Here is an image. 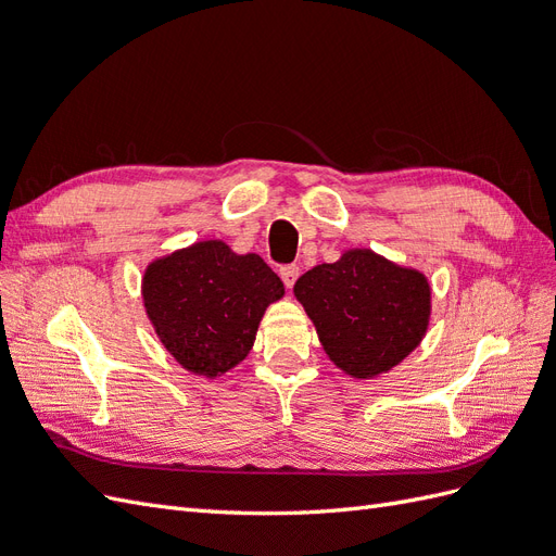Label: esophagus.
I'll return each instance as SVG.
<instances>
[{
	"mask_svg": "<svg viewBox=\"0 0 556 556\" xmlns=\"http://www.w3.org/2000/svg\"><path fill=\"white\" fill-rule=\"evenodd\" d=\"M299 271H301V268H299L296 264H288V266L280 268V278H282V282H285V288L292 290V285H294L296 278H299Z\"/></svg>",
	"mask_w": 556,
	"mask_h": 556,
	"instance_id": "34e87169",
	"label": "esophagus"
}]
</instances>
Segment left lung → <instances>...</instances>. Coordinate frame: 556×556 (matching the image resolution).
<instances>
[{
	"instance_id": "obj_1",
	"label": "left lung",
	"mask_w": 556,
	"mask_h": 556,
	"mask_svg": "<svg viewBox=\"0 0 556 556\" xmlns=\"http://www.w3.org/2000/svg\"><path fill=\"white\" fill-rule=\"evenodd\" d=\"M327 357L343 374L374 380L422 343L431 323V285L371 248H345L333 264H317L294 285Z\"/></svg>"
}]
</instances>
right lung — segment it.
Returning <instances> with one entry per match:
<instances>
[{"label":"right lung","mask_w":556,"mask_h":556,"mask_svg":"<svg viewBox=\"0 0 556 556\" xmlns=\"http://www.w3.org/2000/svg\"><path fill=\"white\" fill-rule=\"evenodd\" d=\"M141 296L164 350L188 374L213 380L248 357L285 288L255 252L204 239L148 262Z\"/></svg>","instance_id":"obj_1"}]
</instances>
